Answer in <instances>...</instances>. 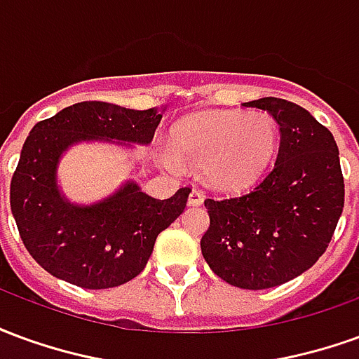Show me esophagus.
Listing matches in <instances>:
<instances>
[{"instance_id": "obj_1", "label": "esophagus", "mask_w": 359, "mask_h": 359, "mask_svg": "<svg viewBox=\"0 0 359 359\" xmlns=\"http://www.w3.org/2000/svg\"><path fill=\"white\" fill-rule=\"evenodd\" d=\"M188 203H190V205H202L203 203V194L202 192H200V190H192V192H190V196H188Z\"/></svg>"}]
</instances>
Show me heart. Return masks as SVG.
Segmentation results:
<instances>
[{"label":"heart","instance_id":"obj_1","mask_svg":"<svg viewBox=\"0 0 359 359\" xmlns=\"http://www.w3.org/2000/svg\"><path fill=\"white\" fill-rule=\"evenodd\" d=\"M278 148V125L265 111L208 113L180 123L171 133L167 167L184 161L202 167L205 180L219 190H244L256 184L273 163Z\"/></svg>","mask_w":359,"mask_h":359}]
</instances>
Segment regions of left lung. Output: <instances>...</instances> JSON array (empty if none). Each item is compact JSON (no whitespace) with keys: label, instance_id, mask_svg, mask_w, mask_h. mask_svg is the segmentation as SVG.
I'll use <instances>...</instances> for the list:
<instances>
[{"label":"left lung","instance_id":"1","mask_svg":"<svg viewBox=\"0 0 359 359\" xmlns=\"http://www.w3.org/2000/svg\"><path fill=\"white\" fill-rule=\"evenodd\" d=\"M248 105L277 121V161L248 194L203 202L210 229L200 246L217 277L264 290L292 280L323 256L344 208V179L337 142L309 111L278 97Z\"/></svg>","mask_w":359,"mask_h":359}]
</instances>
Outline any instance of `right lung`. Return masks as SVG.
I'll return each instance as SVG.
<instances>
[{
  "mask_svg": "<svg viewBox=\"0 0 359 359\" xmlns=\"http://www.w3.org/2000/svg\"><path fill=\"white\" fill-rule=\"evenodd\" d=\"M159 121L157 109L81 102L30 130L13 172L11 211L28 254L53 277L92 290L125 285L144 271L157 234L184 211L190 188L157 200L130 180L92 205L59 192V159L73 144H149Z\"/></svg>",
  "mask_w": 359,
  "mask_h": 359,
  "instance_id": "obj_1",
  "label": "right lung"
}]
</instances>
